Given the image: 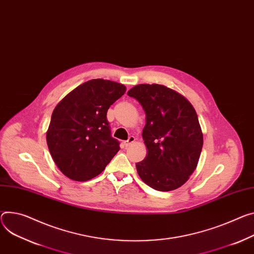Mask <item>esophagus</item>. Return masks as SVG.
I'll use <instances>...</instances> for the list:
<instances>
[{"instance_id":"obj_1","label":"esophagus","mask_w":254,"mask_h":254,"mask_svg":"<svg viewBox=\"0 0 254 254\" xmlns=\"http://www.w3.org/2000/svg\"><path fill=\"white\" fill-rule=\"evenodd\" d=\"M134 141H135V139H134V136H132V135H131V136H129V137H128V139H127V141L124 142V145H125L126 147H127L128 145L132 144V143H133Z\"/></svg>"}]
</instances>
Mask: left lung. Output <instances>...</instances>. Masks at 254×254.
Masks as SVG:
<instances>
[{
  "mask_svg": "<svg viewBox=\"0 0 254 254\" xmlns=\"http://www.w3.org/2000/svg\"><path fill=\"white\" fill-rule=\"evenodd\" d=\"M127 95L146 112L142 135L147 156L135 164L137 174L156 190H177L195 170L203 144L195 109L183 95L164 85H136Z\"/></svg>",
  "mask_w": 254,
  "mask_h": 254,
  "instance_id": "left-lung-1",
  "label": "left lung"
}]
</instances>
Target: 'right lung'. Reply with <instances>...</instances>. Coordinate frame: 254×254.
<instances>
[{
  "instance_id": "right-lung-1",
  "label": "right lung",
  "mask_w": 254,
  "mask_h": 254,
  "mask_svg": "<svg viewBox=\"0 0 254 254\" xmlns=\"http://www.w3.org/2000/svg\"><path fill=\"white\" fill-rule=\"evenodd\" d=\"M126 91V86L118 82L89 80L55 107L47 142L56 165L67 178H94L119 152L120 143L110 135L106 114Z\"/></svg>"
}]
</instances>
